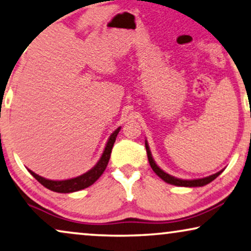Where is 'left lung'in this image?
Returning <instances> with one entry per match:
<instances>
[{"mask_svg": "<svg viewBox=\"0 0 251 251\" xmlns=\"http://www.w3.org/2000/svg\"><path fill=\"white\" fill-rule=\"evenodd\" d=\"M146 150H147V155H148V160H149V164L151 166V169L153 170V172L156 173L157 176H159L160 179L164 180L165 182L168 183H171V185H175V186H181V187H202V186H205L208 185L212 181V180H215L217 176H218L220 173L223 171H219L215 173V175L212 176H205V178H202V179H194V180H182V179H178V178H175V176L168 175V173H165L163 171L162 169H159L157 164L155 163V160H153L152 156H151V152H150L149 150V147H148V143L146 141Z\"/></svg>", "mask_w": 251, "mask_h": 251, "instance_id": "left-lung-1", "label": "left lung"}]
</instances>
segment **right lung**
Here are the masks:
<instances>
[{
  "label": "right lung",
  "instance_id": "1",
  "mask_svg": "<svg viewBox=\"0 0 251 251\" xmlns=\"http://www.w3.org/2000/svg\"><path fill=\"white\" fill-rule=\"evenodd\" d=\"M120 131V127L116 129L115 132L110 135V138L108 140V143H106L104 151L102 153V157L100 158L94 168L89 170L88 172L83 173V175L76 176V178H72L69 180H61V181H55V180H48L42 178L38 175H35L34 172H32L31 170H28L29 173L34 176V178L38 180V181L48 188L52 192H57V193H73V192H78V190L85 189L87 187L92 186L96 180H98L100 176H102V173L104 172V170L108 165L109 159H110V155H111V150L113 147V143L116 141L117 135Z\"/></svg>",
  "mask_w": 251,
  "mask_h": 251
}]
</instances>
